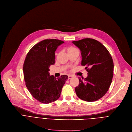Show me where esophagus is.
Wrapping results in <instances>:
<instances>
[{
  "label": "esophagus",
  "mask_w": 132,
  "mask_h": 132,
  "mask_svg": "<svg viewBox=\"0 0 132 132\" xmlns=\"http://www.w3.org/2000/svg\"><path fill=\"white\" fill-rule=\"evenodd\" d=\"M73 77V76H72V75H69V76H68V79L69 80H70V79H71V78H72Z\"/></svg>",
  "instance_id": "esophagus-1"
}]
</instances>
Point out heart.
Returning <instances> with one entry per match:
<instances>
[{"mask_svg": "<svg viewBox=\"0 0 132 132\" xmlns=\"http://www.w3.org/2000/svg\"><path fill=\"white\" fill-rule=\"evenodd\" d=\"M76 49V48H74V47H70L68 48V51H70V50H73V49Z\"/></svg>", "mask_w": 132, "mask_h": 132, "instance_id": "heart-1", "label": "heart"}]
</instances>
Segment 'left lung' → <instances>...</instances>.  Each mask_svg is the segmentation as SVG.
<instances>
[{
    "label": "left lung",
    "instance_id": "1",
    "mask_svg": "<svg viewBox=\"0 0 132 132\" xmlns=\"http://www.w3.org/2000/svg\"><path fill=\"white\" fill-rule=\"evenodd\" d=\"M72 43L80 49L81 64L86 66L87 77H79L80 84L75 87L77 97L86 101H95L106 94L113 75V61L108 50L101 43L84 38Z\"/></svg>",
    "mask_w": 132,
    "mask_h": 132
}]
</instances>
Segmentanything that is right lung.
Here are the masks:
<instances>
[{"instance_id":"right-lung-1","label":"right lung","mask_w":132,"mask_h":132,"mask_svg":"<svg viewBox=\"0 0 132 132\" xmlns=\"http://www.w3.org/2000/svg\"><path fill=\"white\" fill-rule=\"evenodd\" d=\"M64 42L56 39L43 40L29 51L23 64L25 85L32 96L43 103L57 100L68 76L55 77L49 75V67L55 63V52Z\"/></svg>"}]
</instances>
